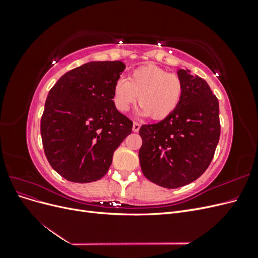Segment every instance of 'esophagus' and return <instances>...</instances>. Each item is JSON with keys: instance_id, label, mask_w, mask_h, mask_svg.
<instances>
[{"instance_id": "esophagus-1", "label": "esophagus", "mask_w": 258, "mask_h": 258, "mask_svg": "<svg viewBox=\"0 0 258 258\" xmlns=\"http://www.w3.org/2000/svg\"><path fill=\"white\" fill-rule=\"evenodd\" d=\"M140 127H141V124H140L137 121H134V126H132V130H134L135 132H138L140 130Z\"/></svg>"}]
</instances>
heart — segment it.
Returning <instances> with one entry per match:
<instances>
[{"label":"heart","mask_w":258,"mask_h":258,"mask_svg":"<svg viewBox=\"0 0 258 258\" xmlns=\"http://www.w3.org/2000/svg\"><path fill=\"white\" fill-rule=\"evenodd\" d=\"M182 97L181 77L157 66L136 69L130 73L127 81L123 79L117 81L113 89V102L119 112H128L139 100L141 104L139 114L151 115L155 120L165 119L172 114Z\"/></svg>","instance_id":"1"}]
</instances>
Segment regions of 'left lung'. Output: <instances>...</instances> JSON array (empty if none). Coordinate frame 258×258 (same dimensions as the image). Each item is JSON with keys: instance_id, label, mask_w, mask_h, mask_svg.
I'll return each mask as SVG.
<instances>
[{"instance_id": "left-lung-1", "label": "left lung", "mask_w": 258, "mask_h": 258, "mask_svg": "<svg viewBox=\"0 0 258 258\" xmlns=\"http://www.w3.org/2000/svg\"><path fill=\"white\" fill-rule=\"evenodd\" d=\"M183 97L163 120L140 128L142 172L151 182L177 188L197 179L210 166L221 135L218 100L208 83L178 70Z\"/></svg>"}]
</instances>
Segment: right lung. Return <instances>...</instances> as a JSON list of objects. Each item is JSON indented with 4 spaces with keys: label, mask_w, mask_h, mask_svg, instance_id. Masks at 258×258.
<instances>
[{
    "label": "right lung",
    "mask_w": 258,
    "mask_h": 258,
    "mask_svg": "<svg viewBox=\"0 0 258 258\" xmlns=\"http://www.w3.org/2000/svg\"><path fill=\"white\" fill-rule=\"evenodd\" d=\"M121 61H93L62 75L49 90L41 119L44 152L52 169L74 183L106 174L132 121L113 102Z\"/></svg>",
    "instance_id": "add662e5"
}]
</instances>
